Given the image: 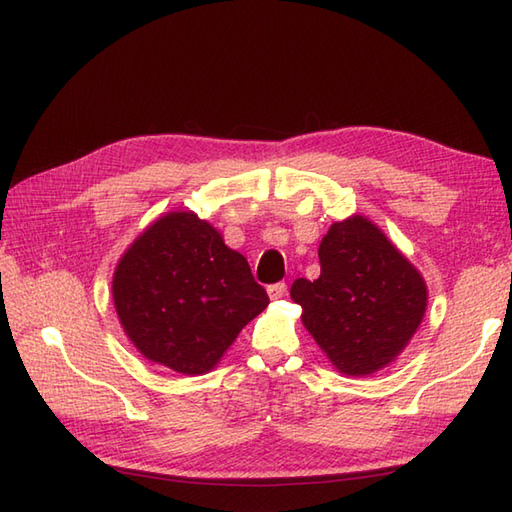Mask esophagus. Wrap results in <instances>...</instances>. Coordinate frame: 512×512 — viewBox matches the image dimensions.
<instances>
[{
  "label": "esophagus",
  "mask_w": 512,
  "mask_h": 512,
  "mask_svg": "<svg viewBox=\"0 0 512 512\" xmlns=\"http://www.w3.org/2000/svg\"><path fill=\"white\" fill-rule=\"evenodd\" d=\"M267 295H269V299H282L286 295V284L284 282L271 284L269 289H267Z\"/></svg>",
  "instance_id": "1"
}]
</instances>
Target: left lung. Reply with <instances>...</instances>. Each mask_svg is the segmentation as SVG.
<instances>
[{"label": "left lung", "instance_id": "8db88e82", "mask_svg": "<svg viewBox=\"0 0 512 512\" xmlns=\"http://www.w3.org/2000/svg\"><path fill=\"white\" fill-rule=\"evenodd\" d=\"M321 276L297 278L291 299L302 323L347 378L395 363L428 308L421 271L365 215L334 221L319 245Z\"/></svg>", "mask_w": 512, "mask_h": 512}]
</instances>
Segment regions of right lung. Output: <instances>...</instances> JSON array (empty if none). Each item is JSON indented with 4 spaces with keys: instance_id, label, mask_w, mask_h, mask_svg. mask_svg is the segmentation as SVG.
<instances>
[{
    "instance_id": "add662e5",
    "label": "right lung",
    "mask_w": 512,
    "mask_h": 512,
    "mask_svg": "<svg viewBox=\"0 0 512 512\" xmlns=\"http://www.w3.org/2000/svg\"><path fill=\"white\" fill-rule=\"evenodd\" d=\"M112 304L149 363L204 376L269 306V297L247 258L226 245L213 223L193 210H169L121 254Z\"/></svg>"
}]
</instances>
